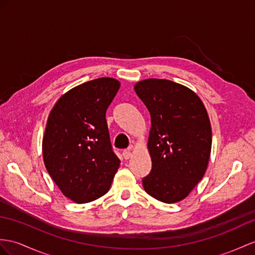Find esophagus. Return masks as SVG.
I'll return each mask as SVG.
<instances>
[{
	"instance_id": "esophagus-1",
	"label": "esophagus",
	"mask_w": 255,
	"mask_h": 255,
	"mask_svg": "<svg viewBox=\"0 0 255 255\" xmlns=\"http://www.w3.org/2000/svg\"><path fill=\"white\" fill-rule=\"evenodd\" d=\"M122 156H123L124 159L128 160V159H129V158L132 157V152L129 151V150H124V151L122 152Z\"/></svg>"
}]
</instances>
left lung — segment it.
I'll return each instance as SVG.
<instances>
[{
    "mask_svg": "<svg viewBox=\"0 0 255 255\" xmlns=\"http://www.w3.org/2000/svg\"><path fill=\"white\" fill-rule=\"evenodd\" d=\"M134 90L151 118L147 147L152 164L142 186L161 202L182 201L209 164L212 129L207 109L194 91L170 80L146 79Z\"/></svg>",
    "mask_w": 255,
    "mask_h": 255,
    "instance_id": "obj_1",
    "label": "left lung"
}]
</instances>
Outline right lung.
I'll return each mask as SVG.
<instances>
[{
    "mask_svg": "<svg viewBox=\"0 0 255 255\" xmlns=\"http://www.w3.org/2000/svg\"><path fill=\"white\" fill-rule=\"evenodd\" d=\"M119 89L114 78L89 81L61 95L48 115L43 161L57 187L73 202L104 196L119 169L106 121L107 108Z\"/></svg>",
    "mask_w": 255,
    "mask_h": 255,
    "instance_id": "1",
    "label": "right lung"
}]
</instances>
